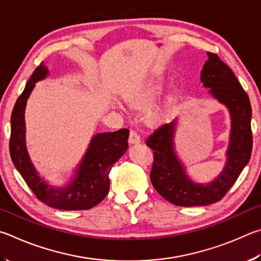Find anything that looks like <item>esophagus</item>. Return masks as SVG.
Returning <instances> with one entry per match:
<instances>
[{
  "label": "esophagus",
  "instance_id": "34e87169",
  "mask_svg": "<svg viewBox=\"0 0 261 261\" xmlns=\"http://www.w3.org/2000/svg\"><path fill=\"white\" fill-rule=\"evenodd\" d=\"M128 142H129V144H139L141 142L140 135L136 133V130L132 129L129 132V139H128Z\"/></svg>",
  "mask_w": 261,
  "mask_h": 261
}]
</instances>
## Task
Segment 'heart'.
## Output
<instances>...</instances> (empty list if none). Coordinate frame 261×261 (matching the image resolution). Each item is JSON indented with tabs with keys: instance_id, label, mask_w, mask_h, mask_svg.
Masks as SVG:
<instances>
[{
	"instance_id": "1",
	"label": "heart",
	"mask_w": 261,
	"mask_h": 261,
	"mask_svg": "<svg viewBox=\"0 0 261 261\" xmlns=\"http://www.w3.org/2000/svg\"><path fill=\"white\" fill-rule=\"evenodd\" d=\"M162 91H163V85L162 84H154L151 87V88L149 89V91L147 93V95H145L144 98H142V99H141V98L134 99V102L136 104L145 103V102H148V100L152 99L154 96H158L159 94H162ZM161 118H162V116L159 113H153L152 116H151V120L152 121H158V120H161Z\"/></svg>"
}]
</instances>
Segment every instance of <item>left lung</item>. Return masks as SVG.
Wrapping results in <instances>:
<instances>
[{"instance_id": "left-lung-1", "label": "left lung", "mask_w": 261, "mask_h": 261, "mask_svg": "<svg viewBox=\"0 0 261 261\" xmlns=\"http://www.w3.org/2000/svg\"><path fill=\"white\" fill-rule=\"evenodd\" d=\"M208 59L200 72V81L219 102L229 110L230 141L227 163L220 175L207 185L195 184L186 174L185 166L174 151L175 120L157 128L145 143L153 150L150 180L157 193L177 206H205L223 198L249 163L252 151L251 116L248 94L234 72L217 54L207 53Z\"/></svg>"}]
</instances>
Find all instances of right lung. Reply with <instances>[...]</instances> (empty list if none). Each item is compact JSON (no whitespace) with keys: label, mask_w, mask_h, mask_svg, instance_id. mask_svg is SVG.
<instances>
[{"label":"right lung","mask_w":261,"mask_h":261,"mask_svg":"<svg viewBox=\"0 0 261 261\" xmlns=\"http://www.w3.org/2000/svg\"><path fill=\"white\" fill-rule=\"evenodd\" d=\"M48 74L47 67L41 63L18 97L11 114V135L9 150L18 172L26 185L33 191L36 198L48 206L76 211L89 210L102 202L109 194V173L113 164L118 162L128 149L129 130L122 128L112 133H100L91 139L85 157L76 168V174L71 184L64 188L49 186L38 175L31 163L25 145V107L27 98L33 90L35 82L44 79Z\"/></svg>","instance_id":"add662e5"}]
</instances>
